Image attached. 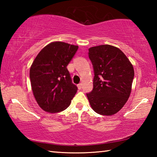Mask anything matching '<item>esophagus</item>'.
I'll return each instance as SVG.
<instances>
[{
	"mask_svg": "<svg viewBox=\"0 0 157 157\" xmlns=\"http://www.w3.org/2000/svg\"><path fill=\"white\" fill-rule=\"evenodd\" d=\"M82 83H79V84L78 85V89H82Z\"/></svg>",
	"mask_w": 157,
	"mask_h": 157,
	"instance_id": "1",
	"label": "esophagus"
}]
</instances>
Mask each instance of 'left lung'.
I'll return each mask as SVG.
<instances>
[{
  "label": "left lung",
  "mask_w": 157,
  "mask_h": 157,
  "mask_svg": "<svg viewBox=\"0 0 157 157\" xmlns=\"http://www.w3.org/2000/svg\"><path fill=\"white\" fill-rule=\"evenodd\" d=\"M94 66V89L87 94L93 110L112 116L125 105L132 91L134 71L123 51L111 45H100L89 49Z\"/></svg>",
  "instance_id": "obj_1"
}]
</instances>
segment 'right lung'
Listing matches in <instances>:
<instances>
[{"mask_svg": "<svg viewBox=\"0 0 157 157\" xmlns=\"http://www.w3.org/2000/svg\"><path fill=\"white\" fill-rule=\"evenodd\" d=\"M78 46L62 41L48 44L36 55L30 69L32 90L42 109L56 113L68 107L78 90L66 66Z\"/></svg>", "mask_w": 157, "mask_h": 157, "instance_id": "obj_1", "label": "right lung"}]
</instances>
